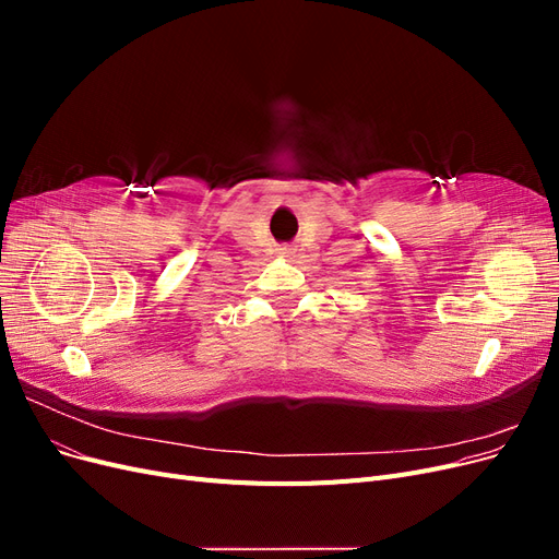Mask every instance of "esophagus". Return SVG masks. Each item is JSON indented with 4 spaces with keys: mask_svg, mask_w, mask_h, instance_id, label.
Segmentation results:
<instances>
[{
    "mask_svg": "<svg viewBox=\"0 0 559 559\" xmlns=\"http://www.w3.org/2000/svg\"><path fill=\"white\" fill-rule=\"evenodd\" d=\"M280 253H292V249H286V247H282V249H280Z\"/></svg>",
    "mask_w": 559,
    "mask_h": 559,
    "instance_id": "obj_1",
    "label": "esophagus"
}]
</instances>
